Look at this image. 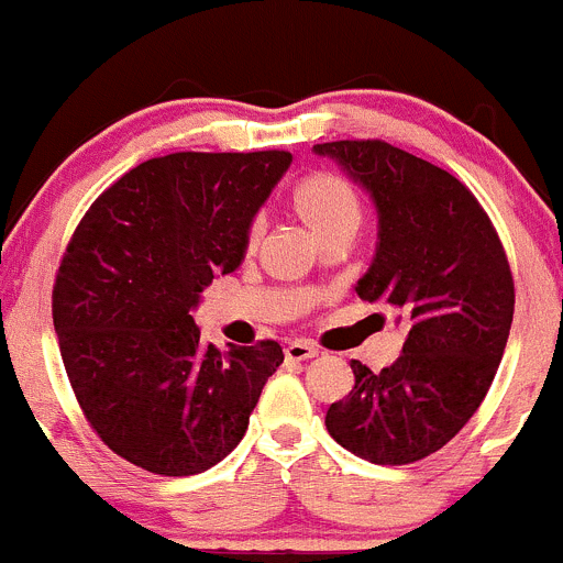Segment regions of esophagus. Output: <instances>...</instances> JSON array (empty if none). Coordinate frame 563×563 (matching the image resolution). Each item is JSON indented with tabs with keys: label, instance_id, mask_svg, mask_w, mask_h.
<instances>
[{
	"label": "esophagus",
	"instance_id": "1",
	"mask_svg": "<svg viewBox=\"0 0 563 563\" xmlns=\"http://www.w3.org/2000/svg\"><path fill=\"white\" fill-rule=\"evenodd\" d=\"M319 350L313 344H308V341H291V344L286 346V358L288 361H311L317 358Z\"/></svg>",
	"mask_w": 563,
	"mask_h": 563
}]
</instances>
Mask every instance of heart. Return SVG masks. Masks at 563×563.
<instances>
[{
	"label": "heart",
	"mask_w": 563,
	"mask_h": 563,
	"mask_svg": "<svg viewBox=\"0 0 563 563\" xmlns=\"http://www.w3.org/2000/svg\"><path fill=\"white\" fill-rule=\"evenodd\" d=\"M291 205L294 213L319 241L333 235H355L364 219V205L355 186L333 172H313L302 177L294 186ZM257 235H261V222H252L250 244H255Z\"/></svg>",
	"instance_id": "b5f03b06"
}]
</instances>
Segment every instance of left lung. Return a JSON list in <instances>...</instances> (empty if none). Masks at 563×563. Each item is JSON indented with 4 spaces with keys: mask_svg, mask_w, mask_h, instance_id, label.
Masks as SVG:
<instances>
[{
    "mask_svg": "<svg viewBox=\"0 0 563 563\" xmlns=\"http://www.w3.org/2000/svg\"><path fill=\"white\" fill-rule=\"evenodd\" d=\"M333 157L377 210V246L355 291L391 306L402 355L328 408V433L358 459L413 464L464 428L503 361L514 319L508 257L470 188L386 141H330Z\"/></svg>",
    "mask_w": 563,
    "mask_h": 563,
    "instance_id": "obj_1",
    "label": "left lung"
}]
</instances>
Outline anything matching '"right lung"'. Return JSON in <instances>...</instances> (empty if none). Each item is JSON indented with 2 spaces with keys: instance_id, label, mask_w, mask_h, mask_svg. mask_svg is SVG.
<instances>
[{
  "instance_id": "right-lung-1",
  "label": "right lung",
  "mask_w": 563,
  "mask_h": 563,
  "mask_svg": "<svg viewBox=\"0 0 563 563\" xmlns=\"http://www.w3.org/2000/svg\"><path fill=\"white\" fill-rule=\"evenodd\" d=\"M288 152H175L141 163L77 224L52 291L63 366L99 439L155 475L230 455L283 346L199 341L205 286L241 266Z\"/></svg>"
}]
</instances>
